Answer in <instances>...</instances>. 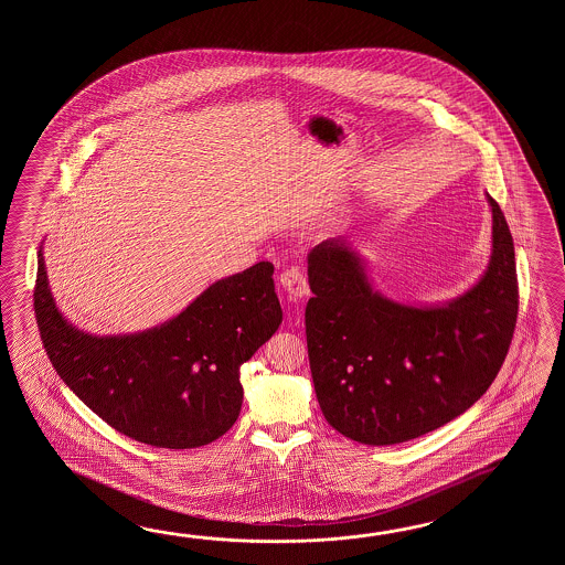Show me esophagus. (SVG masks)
Returning <instances> with one entry per match:
<instances>
[{"label":"esophagus","mask_w":565,"mask_h":565,"mask_svg":"<svg viewBox=\"0 0 565 565\" xmlns=\"http://www.w3.org/2000/svg\"><path fill=\"white\" fill-rule=\"evenodd\" d=\"M280 287L287 292L288 299H305L309 295V285L307 278L302 277L299 268L290 266L282 275H280Z\"/></svg>","instance_id":"1"}]
</instances>
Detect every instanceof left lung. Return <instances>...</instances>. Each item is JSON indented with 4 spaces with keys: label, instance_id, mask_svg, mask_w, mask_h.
<instances>
[{
    "label": "left lung",
    "instance_id": "obj_1",
    "mask_svg": "<svg viewBox=\"0 0 565 565\" xmlns=\"http://www.w3.org/2000/svg\"><path fill=\"white\" fill-rule=\"evenodd\" d=\"M491 205V256L479 280L443 302H402L373 287L349 238L307 256L312 384L324 420L355 443H408L455 420L503 365L515 331V246Z\"/></svg>",
    "mask_w": 565,
    "mask_h": 565
}]
</instances>
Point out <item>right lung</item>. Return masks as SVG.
Masks as SVG:
<instances>
[{
    "mask_svg": "<svg viewBox=\"0 0 565 565\" xmlns=\"http://www.w3.org/2000/svg\"><path fill=\"white\" fill-rule=\"evenodd\" d=\"M273 273L258 263L212 282L151 329L93 335L58 309L40 246L38 327L62 382L108 426L157 448H198L238 420L241 365L282 323Z\"/></svg>",
    "mask_w": 565,
    "mask_h": 565,
    "instance_id": "add662e5",
    "label": "right lung"
}]
</instances>
